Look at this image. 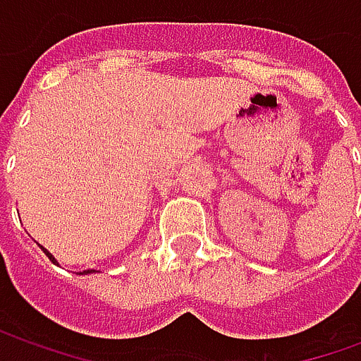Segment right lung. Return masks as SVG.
<instances>
[{"instance_id": "add662e5", "label": "right lung", "mask_w": 361, "mask_h": 361, "mask_svg": "<svg viewBox=\"0 0 361 361\" xmlns=\"http://www.w3.org/2000/svg\"><path fill=\"white\" fill-rule=\"evenodd\" d=\"M40 247H42V245H40ZM42 251H44V253H46V255H48V257H50L51 263H58V261H56V259H54V255H51L50 251H48V250H44V247H42ZM89 272H94V271H92V269H90V271H85V274H89ZM79 274H81V272H79Z\"/></svg>"}]
</instances>
